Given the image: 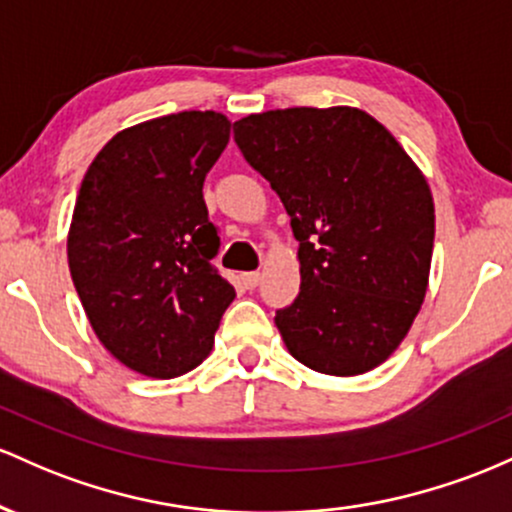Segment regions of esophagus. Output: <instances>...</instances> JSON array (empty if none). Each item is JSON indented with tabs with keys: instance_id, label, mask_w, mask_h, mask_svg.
I'll use <instances>...</instances> for the list:
<instances>
[{
	"instance_id": "esophagus-1",
	"label": "esophagus",
	"mask_w": 512,
	"mask_h": 512,
	"mask_svg": "<svg viewBox=\"0 0 512 512\" xmlns=\"http://www.w3.org/2000/svg\"><path fill=\"white\" fill-rule=\"evenodd\" d=\"M241 283H244L246 290H254V287L261 283V273L251 271V273H241Z\"/></svg>"
}]
</instances>
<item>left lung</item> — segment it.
<instances>
[{
    "label": "left lung",
    "mask_w": 512,
    "mask_h": 512,
    "mask_svg": "<svg viewBox=\"0 0 512 512\" xmlns=\"http://www.w3.org/2000/svg\"><path fill=\"white\" fill-rule=\"evenodd\" d=\"M234 142L300 241V295L275 312L290 355L336 377L382 365L428 290L426 176L392 132L350 106L254 113L234 123Z\"/></svg>",
    "instance_id": "1"
}]
</instances>
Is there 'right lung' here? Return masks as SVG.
Masks as SVG:
<instances>
[{
  "label": "right lung",
  "instance_id": "right-lung-1",
  "mask_svg": "<svg viewBox=\"0 0 512 512\" xmlns=\"http://www.w3.org/2000/svg\"><path fill=\"white\" fill-rule=\"evenodd\" d=\"M227 116L181 111L120 130L74 205L67 261L103 348L171 380L210 355L234 287L217 273L203 183L229 142Z\"/></svg>",
  "mask_w": 512,
  "mask_h": 512
}]
</instances>
